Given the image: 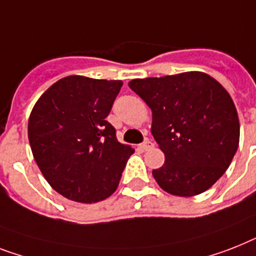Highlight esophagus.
<instances>
[{"mask_svg": "<svg viewBox=\"0 0 256 256\" xmlns=\"http://www.w3.org/2000/svg\"><path fill=\"white\" fill-rule=\"evenodd\" d=\"M152 146H154V144H152V142H151V140H144L142 144H139V147H140L143 151H147V150H150Z\"/></svg>", "mask_w": 256, "mask_h": 256, "instance_id": "1", "label": "esophagus"}]
</instances>
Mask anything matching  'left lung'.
I'll return each mask as SVG.
<instances>
[{"label":"left lung","instance_id":"left-lung-1","mask_svg":"<svg viewBox=\"0 0 256 256\" xmlns=\"http://www.w3.org/2000/svg\"><path fill=\"white\" fill-rule=\"evenodd\" d=\"M128 86L152 112L151 132L166 156L152 171L159 186L180 197L208 190L240 144V120L228 90L197 70L135 78Z\"/></svg>","mask_w":256,"mask_h":256}]
</instances>
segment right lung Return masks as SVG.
<instances>
[{
    "instance_id": "obj_1",
    "label": "right lung",
    "mask_w": 256,
    "mask_h": 256,
    "mask_svg": "<svg viewBox=\"0 0 256 256\" xmlns=\"http://www.w3.org/2000/svg\"><path fill=\"white\" fill-rule=\"evenodd\" d=\"M121 80L67 76L39 97L28 118L34 159L48 184L76 202L113 194L134 148L106 121Z\"/></svg>"
}]
</instances>
